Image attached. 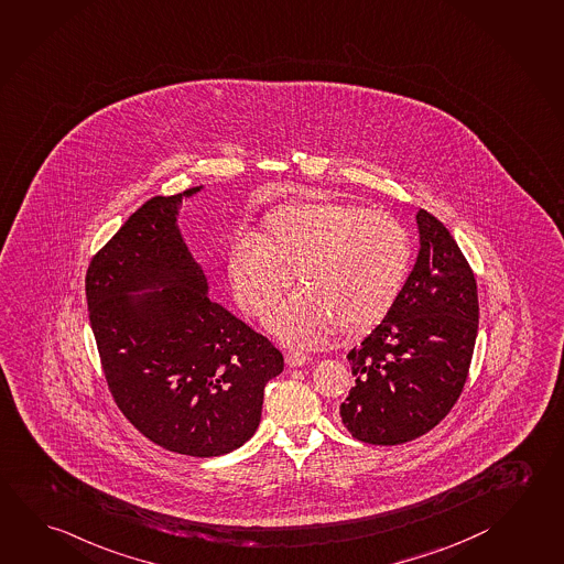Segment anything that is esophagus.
<instances>
[{
  "mask_svg": "<svg viewBox=\"0 0 564 564\" xmlns=\"http://www.w3.org/2000/svg\"><path fill=\"white\" fill-rule=\"evenodd\" d=\"M284 356H286V364L290 368H302V366H306L307 359H310L302 349L296 348L288 349Z\"/></svg>",
  "mask_w": 564,
  "mask_h": 564,
  "instance_id": "obj_1",
  "label": "esophagus"
}]
</instances>
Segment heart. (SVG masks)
Instances as JSON below:
<instances>
[{
	"label": "heart",
	"instance_id": "heart-1",
	"mask_svg": "<svg viewBox=\"0 0 564 564\" xmlns=\"http://www.w3.org/2000/svg\"><path fill=\"white\" fill-rule=\"evenodd\" d=\"M410 264L403 226L383 210L341 200L288 206L267 236L242 230L228 248L226 276L238 306L262 316L292 282L302 288L267 316V328L314 344L336 328L378 322L400 292Z\"/></svg>",
	"mask_w": 564,
	"mask_h": 564
}]
</instances>
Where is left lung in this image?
<instances>
[{"label":"left lung","mask_w":564,"mask_h":564,"mask_svg":"<svg viewBox=\"0 0 564 564\" xmlns=\"http://www.w3.org/2000/svg\"><path fill=\"white\" fill-rule=\"evenodd\" d=\"M420 250L386 318L348 354L356 386L339 408L356 440L400 445L440 423L462 395L479 328L477 282L435 216L415 215Z\"/></svg>","instance_id":"obj_1"}]
</instances>
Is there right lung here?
<instances>
[{"label":"right lung","instance_id":"1","mask_svg":"<svg viewBox=\"0 0 564 564\" xmlns=\"http://www.w3.org/2000/svg\"><path fill=\"white\" fill-rule=\"evenodd\" d=\"M183 195L154 196L93 258L85 290L105 378L147 440L191 457L242 447L284 358L208 297L178 226Z\"/></svg>","mask_w":564,"mask_h":564}]
</instances>
